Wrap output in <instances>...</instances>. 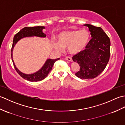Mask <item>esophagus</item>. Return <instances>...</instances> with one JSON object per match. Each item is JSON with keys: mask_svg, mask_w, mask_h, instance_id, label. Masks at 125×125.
Returning <instances> with one entry per match:
<instances>
[{"mask_svg": "<svg viewBox=\"0 0 125 125\" xmlns=\"http://www.w3.org/2000/svg\"><path fill=\"white\" fill-rule=\"evenodd\" d=\"M65 59L66 60H67V61H70V62H72V61H73V59H72V58L70 57H69V56H68V57H65Z\"/></svg>", "mask_w": 125, "mask_h": 125, "instance_id": "1", "label": "esophagus"}]
</instances>
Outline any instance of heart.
<instances>
[{"mask_svg":"<svg viewBox=\"0 0 125 125\" xmlns=\"http://www.w3.org/2000/svg\"><path fill=\"white\" fill-rule=\"evenodd\" d=\"M90 33L86 30L65 31L60 34L58 43H55V48L62 50L63 48H68L70 54H77L83 50L88 44Z\"/></svg>","mask_w":125,"mask_h":125,"instance_id":"b5f03b06","label":"heart"}]
</instances>
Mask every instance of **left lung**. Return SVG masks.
I'll return each mask as SVG.
<instances>
[{"mask_svg": "<svg viewBox=\"0 0 125 125\" xmlns=\"http://www.w3.org/2000/svg\"><path fill=\"white\" fill-rule=\"evenodd\" d=\"M89 27L92 39L86 49L75 55L73 60L80 69L75 75L81 79H93L102 73L106 67L110 56V38L102 28L90 24Z\"/></svg>", "mask_w": 125, "mask_h": 125, "instance_id": "1", "label": "left lung"}]
</instances>
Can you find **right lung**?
Masks as SVG:
<instances>
[{
  "instance_id": "1",
  "label": "right lung",
  "mask_w": 125,
  "mask_h": 125,
  "mask_svg": "<svg viewBox=\"0 0 125 125\" xmlns=\"http://www.w3.org/2000/svg\"><path fill=\"white\" fill-rule=\"evenodd\" d=\"M45 27L44 26H35V27H26L22 28L21 30H20L18 33L16 34L14 36V38H13L12 47L11 48V57L13 65H14L15 70L17 71L19 75L21 77H22L23 78L28 81L38 82L43 80V79H44L48 76V74L49 73L50 71L52 70L55 62L56 61L60 60V58H58L55 60L47 59L44 64L43 65V67L41 68V69H40L37 72L31 74H25L19 70L14 64L12 57L13 48H14L15 44L17 43V42L19 40H20L21 39L25 38V37H30L34 36L41 37V38L46 37V35L42 31L43 29Z\"/></svg>"
}]
</instances>
